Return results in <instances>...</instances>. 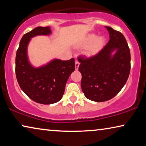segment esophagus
Returning <instances> with one entry per match:
<instances>
[{
	"label": "esophagus",
	"mask_w": 146,
	"mask_h": 146,
	"mask_svg": "<svg viewBox=\"0 0 146 146\" xmlns=\"http://www.w3.org/2000/svg\"><path fill=\"white\" fill-rule=\"evenodd\" d=\"M79 66H80V62L78 60H76V62H75V68H76V70H78Z\"/></svg>",
	"instance_id": "1"
}]
</instances>
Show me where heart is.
<instances>
[{"mask_svg":"<svg viewBox=\"0 0 146 146\" xmlns=\"http://www.w3.org/2000/svg\"><path fill=\"white\" fill-rule=\"evenodd\" d=\"M106 40L103 36H97L91 34L87 36L80 44V46L86 48L84 54L88 57H92L97 55L104 47Z\"/></svg>","mask_w":146,"mask_h":146,"instance_id":"b5f03b06","label":"heart"}]
</instances>
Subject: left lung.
Here are the masks:
<instances>
[{
    "label": "left lung",
    "instance_id": "obj_1",
    "mask_svg": "<svg viewBox=\"0 0 146 146\" xmlns=\"http://www.w3.org/2000/svg\"><path fill=\"white\" fill-rule=\"evenodd\" d=\"M106 28L110 40L100 52L88 58H78L83 93L97 102L109 100L119 93L126 83L131 68L130 51L125 37L112 28Z\"/></svg>",
    "mask_w": 146,
    "mask_h": 146
}]
</instances>
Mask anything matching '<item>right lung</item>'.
Masks as SVG:
<instances>
[{"mask_svg":"<svg viewBox=\"0 0 146 146\" xmlns=\"http://www.w3.org/2000/svg\"><path fill=\"white\" fill-rule=\"evenodd\" d=\"M50 34V27L35 28L23 36L16 54L15 72L20 87L31 100L42 104H52L60 100L68 79L75 70L74 58L54 59L38 68L30 63L27 47L31 38Z\"/></svg>","mask_w":146,"mask_h":146,"instance_id":"add662e5","label":"right lung"}]
</instances>
